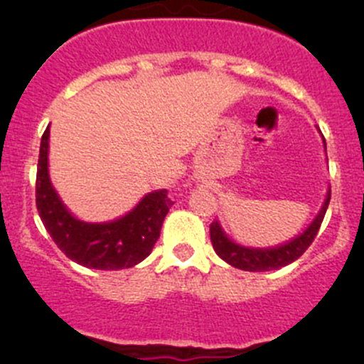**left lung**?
Listing matches in <instances>:
<instances>
[{
	"instance_id": "left-lung-1",
	"label": "left lung",
	"mask_w": 364,
	"mask_h": 364,
	"mask_svg": "<svg viewBox=\"0 0 364 364\" xmlns=\"http://www.w3.org/2000/svg\"><path fill=\"white\" fill-rule=\"evenodd\" d=\"M324 149H326V141ZM329 199H331V190H328L326 193V199L322 203L321 209L315 215V218L311 220L310 225L303 230L301 234H297L292 240L285 241V243L277 245V247H247V245L236 243L234 240H230L227 236V232L223 230L222 223L218 220L209 225V236H211L213 248H215L216 255L220 259L225 260L230 266L237 267V269L243 271H271V269H280V267L289 266L294 260L299 259L306 248L310 247L311 241L317 236L318 229H321V223L324 220L326 209L329 205Z\"/></svg>"
}]
</instances>
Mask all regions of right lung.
I'll list each match as a JSON object with an SVG mask.
<instances>
[{
  "label": "right lung",
  "instance_id": "right-lung-1",
  "mask_svg": "<svg viewBox=\"0 0 364 364\" xmlns=\"http://www.w3.org/2000/svg\"><path fill=\"white\" fill-rule=\"evenodd\" d=\"M49 127L40 142L36 171V209L61 252L91 269H127L142 262L160 237L172 203L167 190L149 192L127 215L111 222H84L61 200L49 176Z\"/></svg>",
  "mask_w": 364,
  "mask_h": 364
}]
</instances>
